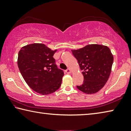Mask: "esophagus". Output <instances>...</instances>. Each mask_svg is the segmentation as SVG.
<instances>
[{
  "label": "esophagus",
  "instance_id": "34e87169",
  "mask_svg": "<svg viewBox=\"0 0 131 131\" xmlns=\"http://www.w3.org/2000/svg\"><path fill=\"white\" fill-rule=\"evenodd\" d=\"M66 73H68V74H69V73H71V70L70 69H68L67 70H66V71H65Z\"/></svg>",
  "mask_w": 131,
  "mask_h": 131
}]
</instances>
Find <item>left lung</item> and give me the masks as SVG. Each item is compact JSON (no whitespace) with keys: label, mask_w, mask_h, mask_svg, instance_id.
<instances>
[{"label":"left lung","mask_w":131,"mask_h":131,"mask_svg":"<svg viewBox=\"0 0 131 131\" xmlns=\"http://www.w3.org/2000/svg\"><path fill=\"white\" fill-rule=\"evenodd\" d=\"M78 60L84 78L77 88L86 94H93L106 84L110 76L114 56L108 46L98 44L88 45L82 48L72 50Z\"/></svg>","instance_id":"1"}]
</instances>
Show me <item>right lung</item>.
Returning a JSON list of instances; mask_svg holds the SVG:
<instances>
[{
    "label": "right lung",
    "mask_w": 131,
    "mask_h": 131,
    "mask_svg": "<svg viewBox=\"0 0 131 131\" xmlns=\"http://www.w3.org/2000/svg\"><path fill=\"white\" fill-rule=\"evenodd\" d=\"M52 50L42 43H32L19 50L17 65L21 75L32 90L45 95L59 88L64 73L55 64Z\"/></svg>",
    "instance_id": "right-lung-1"
}]
</instances>
